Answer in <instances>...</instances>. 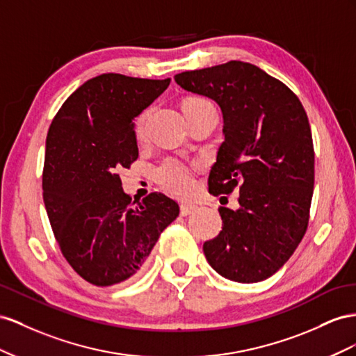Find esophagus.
Wrapping results in <instances>:
<instances>
[{
  "label": "esophagus",
  "instance_id": "obj_1",
  "mask_svg": "<svg viewBox=\"0 0 356 356\" xmlns=\"http://www.w3.org/2000/svg\"><path fill=\"white\" fill-rule=\"evenodd\" d=\"M195 210H197V206L181 204V206H180V215H181V216H189L191 213H194Z\"/></svg>",
  "mask_w": 356,
  "mask_h": 356
}]
</instances>
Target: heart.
<instances>
[{
  "instance_id": "heart-1",
  "label": "heart",
  "mask_w": 356,
  "mask_h": 356,
  "mask_svg": "<svg viewBox=\"0 0 356 356\" xmlns=\"http://www.w3.org/2000/svg\"><path fill=\"white\" fill-rule=\"evenodd\" d=\"M184 113H192V111H197L206 107H213L207 99L204 98H188L184 101ZM149 111H143L137 119L136 124V133L138 137L143 136L145 133V124L147 119ZM156 177L159 184L164 186L168 192L179 197L188 195L189 192L194 188V177H192L191 168L180 162L177 159H167L164 164L158 168Z\"/></svg>"
}]
</instances>
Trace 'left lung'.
Returning <instances> with one entry per match:
<instances>
[{"instance_id": "1", "label": "left lung", "mask_w": 356, "mask_h": 356, "mask_svg": "<svg viewBox=\"0 0 356 356\" xmlns=\"http://www.w3.org/2000/svg\"><path fill=\"white\" fill-rule=\"evenodd\" d=\"M175 80L222 111L225 140L210 170L209 192L238 189L240 207L219 209L222 231L202 246L206 259L225 279L266 280L307 229L314 150L306 110L280 80L241 60L185 71Z\"/></svg>"}]
</instances>
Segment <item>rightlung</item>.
<instances>
[{
    "label": "right lung",
    "instance_id": "1",
    "mask_svg": "<svg viewBox=\"0 0 356 356\" xmlns=\"http://www.w3.org/2000/svg\"><path fill=\"white\" fill-rule=\"evenodd\" d=\"M170 79L115 73L89 79L71 94L46 138L43 200L60 252L95 286L141 270L179 204L161 192L133 202L118 170L138 158L134 118L164 92Z\"/></svg>",
    "mask_w": 356,
    "mask_h": 356
}]
</instances>
